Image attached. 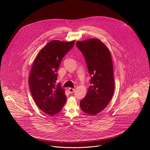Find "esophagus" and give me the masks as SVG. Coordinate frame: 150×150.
Masks as SVG:
<instances>
[{
	"label": "esophagus",
	"mask_w": 150,
	"mask_h": 150,
	"mask_svg": "<svg viewBox=\"0 0 150 150\" xmlns=\"http://www.w3.org/2000/svg\"><path fill=\"white\" fill-rule=\"evenodd\" d=\"M68 91L69 92V93H73L74 91H75V89L73 88H69Z\"/></svg>",
	"instance_id": "34e87169"
}]
</instances>
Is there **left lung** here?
I'll use <instances>...</instances> for the list:
<instances>
[{"instance_id":"8db88e82","label":"left lung","mask_w":150,"mask_h":150,"mask_svg":"<svg viewBox=\"0 0 150 150\" xmlns=\"http://www.w3.org/2000/svg\"><path fill=\"white\" fill-rule=\"evenodd\" d=\"M77 48L85 58L91 85L80 101L82 110L95 115L108 105L114 90L113 67L109 50L100 40L91 38L77 41Z\"/></svg>"}]
</instances>
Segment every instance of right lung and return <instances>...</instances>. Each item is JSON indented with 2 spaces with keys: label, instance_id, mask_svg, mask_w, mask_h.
I'll list each match as a JSON object with an SVG mask.
<instances>
[{
  "label": "right lung",
  "instance_id": "obj_1",
  "mask_svg": "<svg viewBox=\"0 0 150 150\" xmlns=\"http://www.w3.org/2000/svg\"><path fill=\"white\" fill-rule=\"evenodd\" d=\"M75 41H52L43 48L33 63L28 79L33 98L38 108L48 115L62 109L67 101L60 83H56L61 61L73 48Z\"/></svg>",
  "mask_w": 150,
  "mask_h": 150
}]
</instances>
